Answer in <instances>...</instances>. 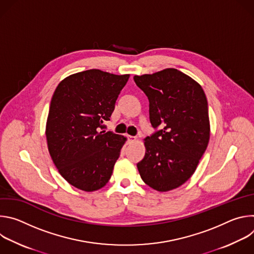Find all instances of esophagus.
Segmentation results:
<instances>
[{
	"mask_svg": "<svg viewBox=\"0 0 254 254\" xmlns=\"http://www.w3.org/2000/svg\"><path fill=\"white\" fill-rule=\"evenodd\" d=\"M128 140H129V141H131V142H133V141H135V140H136V136L128 135Z\"/></svg>",
	"mask_w": 254,
	"mask_h": 254,
	"instance_id": "1",
	"label": "esophagus"
}]
</instances>
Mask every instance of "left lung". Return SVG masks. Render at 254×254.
Instances as JSON below:
<instances>
[{"label":"left lung","instance_id":"1","mask_svg":"<svg viewBox=\"0 0 254 254\" xmlns=\"http://www.w3.org/2000/svg\"><path fill=\"white\" fill-rule=\"evenodd\" d=\"M133 79L149 98L153 127H162L143 139L146 154L136 167L148 186L168 192L187 182L208 147L207 98L197 81L175 68Z\"/></svg>","mask_w":254,"mask_h":254}]
</instances>
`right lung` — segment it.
Wrapping results in <instances>:
<instances>
[{"label":"right lung","instance_id":"add662e5","mask_svg":"<svg viewBox=\"0 0 254 254\" xmlns=\"http://www.w3.org/2000/svg\"><path fill=\"white\" fill-rule=\"evenodd\" d=\"M129 74L99 69L71 74L56 87L46 123L50 157L73 187L92 192L110 181L127 137L101 130Z\"/></svg>","mask_w":254,"mask_h":254}]
</instances>
